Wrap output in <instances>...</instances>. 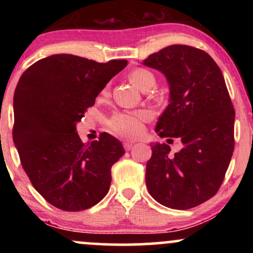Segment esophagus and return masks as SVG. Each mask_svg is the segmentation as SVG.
<instances>
[{
	"label": "esophagus",
	"mask_w": 253,
	"mask_h": 253,
	"mask_svg": "<svg viewBox=\"0 0 253 253\" xmlns=\"http://www.w3.org/2000/svg\"><path fill=\"white\" fill-rule=\"evenodd\" d=\"M133 145H134V143H132V141H125V143H124V147H125V150H126V151H129V150L132 149V147H133Z\"/></svg>",
	"instance_id": "esophagus-1"
}]
</instances>
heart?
I'll list each match as a JSON object with an SVG mask.
<instances>
[{"mask_svg": "<svg viewBox=\"0 0 253 253\" xmlns=\"http://www.w3.org/2000/svg\"><path fill=\"white\" fill-rule=\"evenodd\" d=\"M129 81L140 91L151 90L156 83L153 74L146 69H136L129 74ZM106 91V90H104ZM149 118L144 110L133 113H115L108 121V127L115 134L125 138H135L143 132V123Z\"/></svg>", "mask_w": 253, "mask_h": 253, "instance_id": "b5f03b06", "label": "heart"}]
</instances>
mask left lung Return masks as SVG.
<instances>
[{
	"mask_svg": "<svg viewBox=\"0 0 253 253\" xmlns=\"http://www.w3.org/2000/svg\"><path fill=\"white\" fill-rule=\"evenodd\" d=\"M164 75L169 104L156 125L161 138H178L182 149L152 143L146 164L150 195L165 207L189 210L219 190L234 150V109L222 72L205 51L171 45L143 60Z\"/></svg>",
	"mask_w": 253,
	"mask_h": 253,
	"instance_id": "8db88e82",
	"label": "left lung"
}]
</instances>
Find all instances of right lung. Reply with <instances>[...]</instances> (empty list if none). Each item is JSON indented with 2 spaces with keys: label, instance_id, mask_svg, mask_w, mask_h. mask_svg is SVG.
<instances>
[{
  "label": "right lung",
  "instance_id": "1",
  "mask_svg": "<svg viewBox=\"0 0 253 253\" xmlns=\"http://www.w3.org/2000/svg\"><path fill=\"white\" fill-rule=\"evenodd\" d=\"M126 65V59L97 63L53 54L31 65L19 80L14 144L33 187L59 210H88L108 193L110 169L125 153L123 144L108 133L83 144L76 125Z\"/></svg>",
  "mask_w": 253,
  "mask_h": 253
}]
</instances>
